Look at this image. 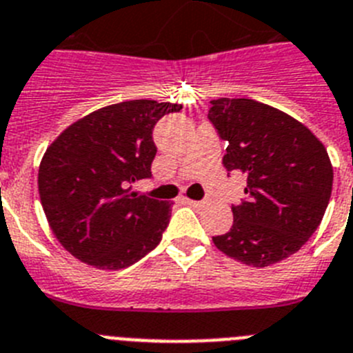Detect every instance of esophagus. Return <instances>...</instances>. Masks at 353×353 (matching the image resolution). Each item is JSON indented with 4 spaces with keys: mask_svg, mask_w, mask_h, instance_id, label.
Masks as SVG:
<instances>
[{
    "mask_svg": "<svg viewBox=\"0 0 353 353\" xmlns=\"http://www.w3.org/2000/svg\"><path fill=\"white\" fill-rule=\"evenodd\" d=\"M186 204L192 205V208H202L204 202H200V200H192V199H186Z\"/></svg>",
    "mask_w": 353,
    "mask_h": 353,
    "instance_id": "1",
    "label": "esophagus"
}]
</instances>
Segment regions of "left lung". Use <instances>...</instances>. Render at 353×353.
I'll list each match as a JSON object with an SVG mask.
<instances>
[{
  "mask_svg": "<svg viewBox=\"0 0 353 353\" xmlns=\"http://www.w3.org/2000/svg\"><path fill=\"white\" fill-rule=\"evenodd\" d=\"M208 119L227 142L223 165L246 176V199L216 248L253 268L299 252L323 218L332 165L322 142L297 119L248 98L211 100Z\"/></svg>",
  "mask_w": 353,
  "mask_h": 353,
  "instance_id": "obj_1",
  "label": "left lung"
}]
</instances>
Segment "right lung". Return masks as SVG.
<instances>
[{
	"instance_id": "right-lung-1",
	"label": "right lung",
	"mask_w": 353,
	"mask_h": 353,
	"mask_svg": "<svg viewBox=\"0 0 353 353\" xmlns=\"http://www.w3.org/2000/svg\"><path fill=\"white\" fill-rule=\"evenodd\" d=\"M183 109L132 100L88 114L46 151L38 192L54 236L66 252L98 269L128 268L158 246L170 205L132 192L151 179L154 125Z\"/></svg>"
}]
</instances>
